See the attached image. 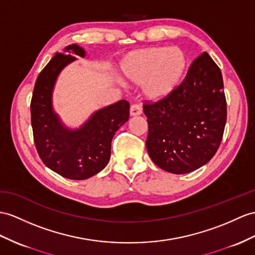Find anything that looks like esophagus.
Here are the masks:
<instances>
[{
	"instance_id": "obj_1",
	"label": "esophagus",
	"mask_w": 255,
	"mask_h": 255,
	"mask_svg": "<svg viewBox=\"0 0 255 255\" xmlns=\"http://www.w3.org/2000/svg\"><path fill=\"white\" fill-rule=\"evenodd\" d=\"M141 113H142V110H141L140 105H137V104L132 105L131 109H129V115H131L132 117L139 116V115H141Z\"/></svg>"
}]
</instances>
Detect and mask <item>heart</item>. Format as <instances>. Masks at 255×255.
I'll use <instances>...</instances> for the list:
<instances>
[{
    "label": "heart",
    "instance_id": "heart-1",
    "mask_svg": "<svg viewBox=\"0 0 255 255\" xmlns=\"http://www.w3.org/2000/svg\"><path fill=\"white\" fill-rule=\"evenodd\" d=\"M187 66V57L181 48L147 47L128 53L121 60L120 70L127 82L144 84L148 99L161 101L181 84Z\"/></svg>",
    "mask_w": 255,
    "mask_h": 255
}]
</instances>
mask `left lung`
Returning a JSON list of instances; mask_svg holds the SVG:
<instances>
[{"label":"left lung","instance_id":"8db88e82","mask_svg":"<svg viewBox=\"0 0 255 255\" xmlns=\"http://www.w3.org/2000/svg\"><path fill=\"white\" fill-rule=\"evenodd\" d=\"M144 114L146 148L153 163L173 174L199 169L217 151L226 124L220 68L208 53H202L169 97L144 104Z\"/></svg>","mask_w":255,"mask_h":255}]
</instances>
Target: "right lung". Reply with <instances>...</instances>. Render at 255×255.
Returning a JSON list of instances; mask_svg holds the SVG:
<instances>
[{
  "instance_id": "right-lung-1",
  "label": "right lung",
  "mask_w": 255,
  "mask_h": 255,
  "mask_svg": "<svg viewBox=\"0 0 255 255\" xmlns=\"http://www.w3.org/2000/svg\"><path fill=\"white\" fill-rule=\"evenodd\" d=\"M85 51L77 44L56 53L35 81L31 126L39 156L47 167L69 179H86L109 162L111 140L129 117V104L119 101L99 109L79 128H69L53 109V91L59 73Z\"/></svg>"
}]
</instances>
